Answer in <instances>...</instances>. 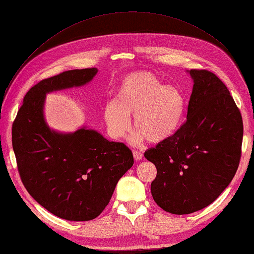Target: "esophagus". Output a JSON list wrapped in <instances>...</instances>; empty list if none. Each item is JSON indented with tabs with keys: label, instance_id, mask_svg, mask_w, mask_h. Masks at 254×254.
Here are the masks:
<instances>
[{
	"label": "esophagus",
	"instance_id": "1",
	"mask_svg": "<svg viewBox=\"0 0 254 254\" xmlns=\"http://www.w3.org/2000/svg\"><path fill=\"white\" fill-rule=\"evenodd\" d=\"M133 157H134V159L136 161H139V160H141L143 158V153L141 151H139V150H134L133 151Z\"/></svg>",
	"mask_w": 254,
	"mask_h": 254
}]
</instances>
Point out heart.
I'll list each match as a JSON object with an SVG mask.
<instances>
[{"label":"heart","instance_id":"heart-1","mask_svg":"<svg viewBox=\"0 0 254 254\" xmlns=\"http://www.w3.org/2000/svg\"><path fill=\"white\" fill-rule=\"evenodd\" d=\"M184 112V96L174 86H161L155 74L146 71L126 75L115 91V101L105 107L109 132L121 139L130 129V117L137 131L132 143L147 139L161 143L179 128Z\"/></svg>","mask_w":254,"mask_h":254}]
</instances>
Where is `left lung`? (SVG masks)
Wrapping results in <instances>:
<instances>
[{"instance_id":"1","label":"left lung","mask_w":254,"mask_h":254,"mask_svg":"<svg viewBox=\"0 0 254 254\" xmlns=\"http://www.w3.org/2000/svg\"><path fill=\"white\" fill-rule=\"evenodd\" d=\"M190 74L194 86L187 121L144 153L157 167L153 200L177 215L211 204L232 181L242 156L243 119L226 84L210 71Z\"/></svg>"}]
</instances>
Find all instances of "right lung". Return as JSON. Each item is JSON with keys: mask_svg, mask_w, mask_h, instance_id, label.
<instances>
[{"mask_svg": "<svg viewBox=\"0 0 254 254\" xmlns=\"http://www.w3.org/2000/svg\"><path fill=\"white\" fill-rule=\"evenodd\" d=\"M96 73L88 67L42 79L28 90L12 124V148L25 189L44 209L66 220L96 218L133 165L132 151L124 143L86 128L58 133L44 121L45 94L82 86Z\"/></svg>", "mask_w": 254, "mask_h": 254, "instance_id": "add662e5", "label": "right lung"}]
</instances>
